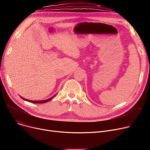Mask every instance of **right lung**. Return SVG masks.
<instances>
[{
    "mask_svg": "<svg viewBox=\"0 0 150 150\" xmlns=\"http://www.w3.org/2000/svg\"><path fill=\"white\" fill-rule=\"evenodd\" d=\"M53 97L50 98L48 99V100H43V101H31V100H27V99H25V98H22V97H21V98H22V99L24 100H26V101H28V102H31V103H46V102H47V101H49V100H50Z\"/></svg>",
    "mask_w": 150,
    "mask_h": 150,
    "instance_id": "obj_1",
    "label": "right lung"
}]
</instances>
